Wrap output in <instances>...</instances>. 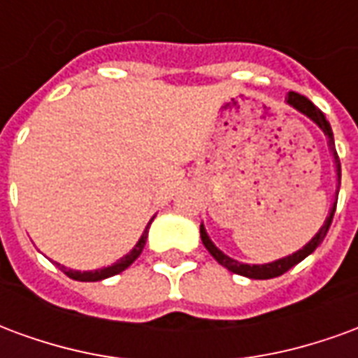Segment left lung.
Segmentation results:
<instances>
[{"label":"left lung","mask_w":358,"mask_h":358,"mask_svg":"<svg viewBox=\"0 0 358 358\" xmlns=\"http://www.w3.org/2000/svg\"><path fill=\"white\" fill-rule=\"evenodd\" d=\"M285 101H287V105H292L293 109H297L299 113H303V115H307V117L310 118L313 122H316L318 128L328 136V145H330L331 155H334V161H336V172H338V192H339V184H341V164H339V157H338V151H336V143H334V132H331L330 122L326 120L322 110L318 109L313 101H308L305 95L289 92L287 97H285ZM338 192H336V201H334V205H331L330 215H328V218L324 220L322 228L316 232L315 238L308 241L305 248L299 249V251H295L293 255H287L284 257V259H278V261H274V263L243 264V263H238V261H234V259H230L228 255H224V253H222V251H220V249H218L217 245L209 240V236H207V232H205V226L201 224L203 245L207 248V251H209L210 255L217 259L218 264H222L224 268H228L230 272H234V274H240V276H245V278H253V280H268V278L282 276L284 272H287L292 266L301 263L305 257L310 255V253H313V251L322 243V240L326 238V234H328V230H330L334 213H336V205H338Z\"/></svg>","instance_id":"left-lung-1"}]
</instances>
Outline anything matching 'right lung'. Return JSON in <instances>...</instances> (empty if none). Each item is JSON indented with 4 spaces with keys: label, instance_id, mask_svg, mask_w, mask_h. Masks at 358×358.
Instances as JSON below:
<instances>
[{
    "label": "right lung",
    "instance_id": "obj_1",
    "mask_svg": "<svg viewBox=\"0 0 358 358\" xmlns=\"http://www.w3.org/2000/svg\"><path fill=\"white\" fill-rule=\"evenodd\" d=\"M153 220V218H151ZM151 220H149V224H151ZM149 224L145 226V230L141 234V238L138 240V243L134 245V249L124 255L120 261H117L115 264H110V266H105V268H99V270H90V272H80V270H71V268H65V266H61V270L65 272L66 276L73 278V280H78V282H99V280H105V278H110L115 276V274H120L122 270H126L130 264L141 255V251L145 248V240H148V230H149Z\"/></svg>",
    "mask_w": 358,
    "mask_h": 358
}]
</instances>
